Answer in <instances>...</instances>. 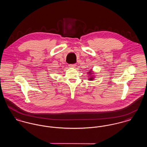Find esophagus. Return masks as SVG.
<instances>
[{"label":"esophagus","instance_id":"34e87169","mask_svg":"<svg viewBox=\"0 0 147 147\" xmlns=\"http://www.w3.org/2000/svg\"><path fill=\"white\" fill-rule=\"evenodd\" d=\"M76 64H69V67H70V68H74V67H76Z\"/></svg>","mask_w":147,"mask_h":147}]
</instances>
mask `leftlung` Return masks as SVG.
Wrapping results in <instances>:
<instances>
[{
    "instance_id": "8db88e82",
    "label": "left lung",
    "mask_w": 147,
    "mask_h": 147,
    "mask_svg": "<svg viewBox=\"0 0 147 147\" xmlns=\"http://www.w3.org/2000/svg\"><path fill=\"white\" fill-rule=\"evenodd\" d=\"M88 74H89L88 80H93L95 76L94 75V73H93V71H92V69H90V70H89V71L88 72Z\"/></svg>"
}]
</instances>
